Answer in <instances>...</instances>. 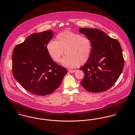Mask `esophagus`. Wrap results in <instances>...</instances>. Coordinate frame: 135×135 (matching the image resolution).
Instances as JSON below:
<instances>
[{"instance_id":"esophagus-1","label":"esophagus","mask_w":135,"mask_h":135,"mask_svg":"<svg viewBox=\"0 0 135 135\" xmlns=\"http://www.w3.org/2000/svg\"><path fill=\"white\" fill-rule=\"evenodd\" d=\"M68 71L70 73H74L75 71V70H68Z\"/></svg>"}]
</instances>
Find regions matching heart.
<instances>
[{"label": "heart", "instance_id": "1", "mask_svg": "<svg viewBox=\"0 0 135 135\" xmlns=\"http://www.w3.org/2000/svg\"><path fill=\"white\" fill-rule=\"evenodd\" d=\"M46 50L50 57L56 62L60 61L65 51L66 55L61 60L62 65L73 68L84 64L89 60L91 44L88 37L67 30L56 36V41H50Z\"/></svg>", "mask_w": 135, "mask_h": 135}]
</instances>
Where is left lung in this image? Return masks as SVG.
Segmentation results:
<instances>
[{"label":"left lung","mask_w":135,"mask_h":135,"mask_svg":"<svg viewBox=\"0 0 135 135\" xmlns=\"http://www.w3.org/2000/svg\"><path fill=\"white\" fill-rule=\"evenodd\" d=\"M91 44L90 59L80 69L84 76L81 85L88 91L100 93L117 82L123 69L124 60L119 42L97 28H80Z\"/></svg>","instance_id":"8db88e82"}]
</instances>
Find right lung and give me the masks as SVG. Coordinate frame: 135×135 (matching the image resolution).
<instances>
[{"label": "right lung", "instance_id": "right-lung-1", "mask_svg": "<svg viewBox=\"0 0 135 135\" xmlns=\"http://www.w3.org/2000/svg\"><path fill=\"white\" fill-rule=\"evenodd\" d=\"M53 35L51 30L31 34L15 46L12 52V73L15 80L24 89L38 96L53 93L67 73L47 53L46 45Z\"/></svg>", "mask_w": 135, "mask_h": 135}]
</instances>
